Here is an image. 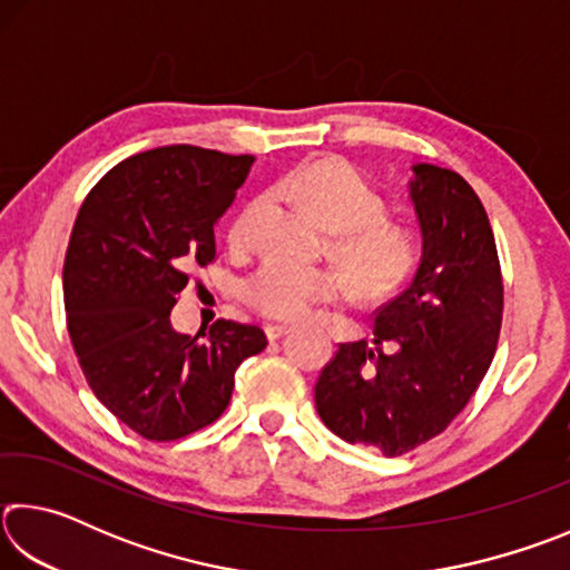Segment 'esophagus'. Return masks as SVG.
<instances>
[{"label":"esophagus","mask_w":570,"mask_h":570,"mask_svg":"<svg viewBox=\"0 0 570 570\" xmlns=\"http://www.w3.org/2000/svg\"><path fill=\"white\" fill-rule=\"evenodd\" d=\"M288 332H292V326H288V324H266L268 342H274V340H278V336H284Z\"/></svg>","instance_id":"1"}]
</instances>
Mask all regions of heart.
Masks as SVG:
<instances>
[{
	"instance_id": "heart-1",
	"label": "heart",
	"mask_w": 570,
	"mask_h": 570,
	"mask_svg": "<svg viewBox=\"0 0 570 570\" xmlns=\"http://www.w3.org/2000/svg\"><path fill=\"white\" fill-rule=\"evenodd\" d=\"M276 188L298 200L316 224L334 234L332 250L362 292H384L410 272L414 240L407 228L380 220L384 200L350 163L322 158L278 178ZM246 220L234 226V240L246 238ZM342 292L332 268L266 262L246 282V302L272 320H302L308 308Z\"/></svg>"
}]
</instances>
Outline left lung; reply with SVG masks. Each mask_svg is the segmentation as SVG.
Returning <instances> with one entry per match:
<instances>
[{
  "instance_id": "left-lung-1",
  "label": "left lung",
  "mask_w": 570,
  "mask_h": 570,
  "mask_svg": "<svg viewBox=\"0 0 570 570\" xmlns=\"http://www.w3.org/2000/svg\"><path fill=\"white\" fill-rule=\"evenodd\" d=\"M422 254L374 314V342L340 344L314 387L334 435L394 458L440 435L493 362L503 278L493 228L460 173L417 163L407 183ZM384 343L395 346L387 355Z\"/></svg>"
}]
</instances>
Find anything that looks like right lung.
<instances>
[{"mask_svg":"<svg viewBox=\"0 0 570 570\" xmlns=\"http://www.w3.org/2000/svg\"><path fill=\"white\" fill-rule=\"evenodd\" d=\"M254 156L196 146L138 153L105 173L65 256L67 330L85 380L138 435L166 442L216 422L240 362L266 350L258 326L218 320L198 336L170 324L193 266L216 256V220Z\"/></svg>","mask_w":570,"mask_h":570,"instance_id":"add662e5","label":"right lung"}]
</instances>
